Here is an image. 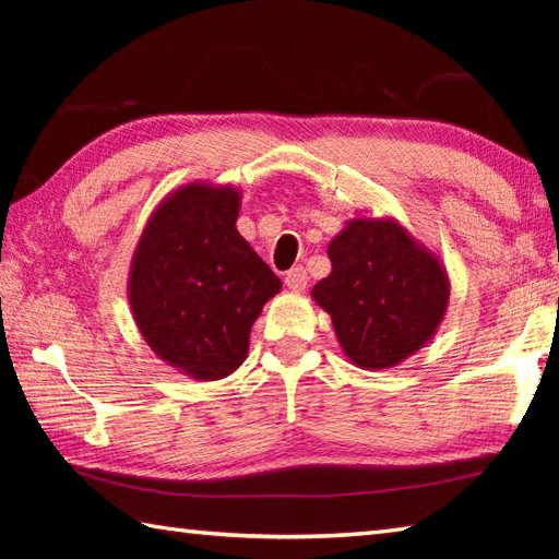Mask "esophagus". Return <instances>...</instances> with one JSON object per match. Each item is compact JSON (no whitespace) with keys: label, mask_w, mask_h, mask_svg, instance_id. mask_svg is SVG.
Instances as JSON below:
<instances>
[{"label":"esophagus","mask_w":559,"mask_h":559,"mask_svg":"<svg viewBox=\"0 0 559 559\" xmlns=\"http://www.w3.org/2000/svg\"><path fill=\"white\" fill-rule=\"evenodd\" d=\"M286 286H288L290 290H295V293L305 290V286H307V271H305L302 266L290 269V271L286 273Z\"/></svg>","instance_id":"obj_1"}]
</instances>
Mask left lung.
Returning <instances> with one entry per match:
<instances>
[{
	"label": "left lung",
	"instance_id": "left-lung-1",
	"mask_svg": "<svg viewBox=\"0 0 559 559\" xmlns=\"http://www.w3.org/2000/svg\"><path fill=\"white\" fill-rule=\"evenodd\" d=\"M331 273L312 288L343 353L365 370L394 367L442 322L449 278L394 218H353L329 242Z\"/></svg>",
	"mask_w": 559,
	"mask_h": 559
}]
</instances>
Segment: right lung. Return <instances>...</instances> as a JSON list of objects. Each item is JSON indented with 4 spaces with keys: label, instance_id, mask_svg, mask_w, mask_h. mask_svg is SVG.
<instances>
[{
    "label": "right lung",
    "instance_id": "right-lung-1",
    "mask_svg": "<svg viewBox=\"0 0 559 559\" xmlns=\"http://www.w3.org/2000/svg\"><path fill=\"white\" fill-rule=\"evenodd\" d=\"M235 187L192 182L151 213L129 269L141 336L182 374L213 382L247 358L249 331L281 281L235 221Z\"/></svg>",
    "mask_w": 559,
    "mask_h": 559
}]
</instances>
